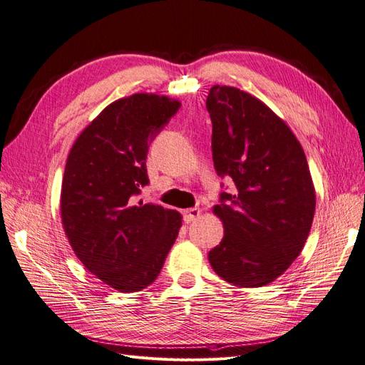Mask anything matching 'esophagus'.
Segmentation results:
<instances>
[{"label":"esophagus","instance_id":"1","mask_svg":"<svg viewBox=\"0 0 365 365\" xmlns=\"http://www.w3.org/2000/svg\"><path fill=\"white\" fill-rule=\"evenodd\" d=\"M182 216H184L185 222L190 224V222H193V220H196L197 217L201 216V210L200 208H187V210H184Z\"/></svg>","mask_w":365,"mask_h":365}]
</instances>
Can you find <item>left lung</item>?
I'll use <instances>...</instances> for the list:
<instances>
[{"mask_svg":"<svg viewBox=\"0 0 365 365\" xmlns=\"http://www.w3.org/2000/svg\"><path fill=\"white\" fill-rule=\"evenodd\" d=\"M205 106L215 170L235 182L213 208L225 235L208 260L225 282L259 288L288 269L304 247L315 213L311 172L291 129L259 98L215 85Z\"/></svg>","mask_w":365,"mask_h":365,"instance_id":"8db88e82","label":"left lung"}]
</instances>
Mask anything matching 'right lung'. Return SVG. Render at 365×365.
Returning <instances> with one entry per match:
<instances>
[{
	"label": "right lung",
	"instance_id": "right-lung-1",
	"mask_svg": "<svg viewBox=\"0 0 365 365\" xmlns=\"http://www.w3.org/2000/svg\"><path fill=\"white\" fill-rule=\"evenodd\" d=\"M181 103L134 94L106 106L73 145L62 181L61 216L83 267L121 292L158 277L181 215L138 201L149 184L150 143Z\"/></svg>",
	"mask_w": 365,
	"mask_h": 365
}]
</instances>
